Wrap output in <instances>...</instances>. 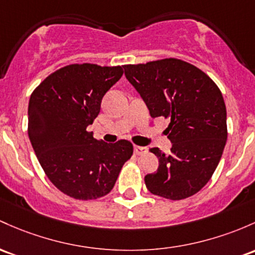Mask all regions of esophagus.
I'll use <instances>...</instances> for the list:
<instances>
[{"instance_id": "1", "label": "esophagus", "mask_w": 255, "mask_h": 255, "mask_svg": "<svg viewBox=\"0 0 255 255\" xmlns=\"http://www.w3.org/2000/svg\"><path fill=\"white\" fill-rule=\"evenodd\" d=\"M146 151H147V149L144 146H138V145H135V146H134V153H135V155H142V153H145Z\"/></svg>"}]
</instances>
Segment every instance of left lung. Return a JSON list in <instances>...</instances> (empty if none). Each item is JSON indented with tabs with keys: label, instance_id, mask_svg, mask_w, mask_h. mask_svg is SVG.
Masks as SVG:
<instances>
[{
	"label": "left lung",
	"instance_id": "1",
	"mask_svg": "<svg viewBox=\"0 0 255 255\" xmlns=\"http://www.w3.org/2000/svg\"><path fill=\"white\" fill-rule=\"evenodd\" d=\"M123 69L151 117L170 120L166 134L172 149H150L158 168L145 175L147 190L173 201L195 195L213 175L228 139L222 92L202 70L175 58Z\"/></svg>",
	"mask_w": 255,
	"mask_h": 255
}]
</instances>
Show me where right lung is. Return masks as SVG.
<instances>
[{
	"label": "right lung",
	"mask_w": 255,
	"mask_h": 255,
	"mask_svg": "<svg viewBox=\"0 0 255 255\" xmlns=\"http://www.w3.org/2000/svg\"><path fill=\"white\" fill-rule=\"evenodd\" d=\"M122 75L121 66L71 64L50 74L30 97L27 132L33 151L49 180L70 197L108 195L133 155L130 141L108 144L87 130Z\"/></svg>",
	"instance_id": "add662e5"
}]
</instances>
